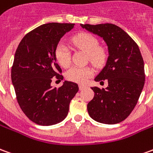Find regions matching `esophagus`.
Instances as JSON below:
<instances>
[{
    "mask_svg": "<svg viewBox=\"0 0 153 153\" xmlns=\"http://www.w3.org/2000/svg\"><path fill=\"white\" fill-rule=\"evenodd\" d=\"M86 87H87V86H86V85H84V84H79V88L80 90H83V89L85 88Z\"/></svg>",
    "mask_w": 153,
    "mask_h": 153,
    "instance_id": "obj_1",
    "label": "esophagus"
}]
</instances>
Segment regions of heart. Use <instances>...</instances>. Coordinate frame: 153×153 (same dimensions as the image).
I'll list each match as a JSON object with an SVG mask.
<instances>
[{
	"instance_id": "b5f03b06",
	"label": "heart",
	"mask_w": 153,
	"mask_h": 153,
	"mask_svg": "<svg viewBox=\"0 0 153 153\" xmlns=\"http://www.w3.org/2000/svg\"><path fill=\"white\" fill-rule=\"evenodd\" d=\"M74 46L86 53L88 61L94 66H102L107 59L106 50L99 45V40L89 33H80L71 39ZM54 57L59 65L64 68L70 65V52L64 43H59L54 50ZM93 74V70L89 67L74 66L65 73L66 79L69 81L84 84Z\"/></svg>"
}]
</instances>
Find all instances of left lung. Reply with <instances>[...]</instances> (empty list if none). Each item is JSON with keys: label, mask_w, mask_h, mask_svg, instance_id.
I'll return each instance as SVG.
<instances>
[{"label": "left lung", "mask_w": 153, "mask_h": 153, "mask_svg": "<svg viewBox=\"0 0 153 153\" xmlns=\"http://www.w3.org/2000/svg\"><path fill=\"white\" fill-rule=\"evenodd\" d=\"M108 45L106 65L94 80H108L106 88L92 87L94 99L88 103L89 116L105 124H116L128 117L138 101L145 83L143 59L128 34L114 24H80Z\"/></svg>", "instance_id": "left-lung-1"}]
</instances>
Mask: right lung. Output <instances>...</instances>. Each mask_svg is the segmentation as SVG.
<instances>
[{
  "instance_id": "obj_1",
  "label": "right lung",
  "mask_w": 153,
  "mask_h": 153,
  "mask_svg": "<svg viewBox=\"0 0 153 153\" xmlns=\"http://www.w3.org/2000/svg\"><path fill=\"white\" fill-rule=\"evenodd\" d=\"M70 23H48L29 32L17 47L11 68V80L21 110L35 123L50 126L63 121L78 84L65 81L52 88V78L62 80V70L54 50L65 34L74 28Z\"/></svg>"
}]
</instances>
